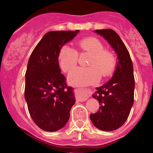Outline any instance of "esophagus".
Masks as SVG:
<instances>
[{
  "instance_id": "obj_1",
  "label": "esophagus",
  "mask_w": 153,
  "mask_h": 153,
  "mask_svg": "<svg viewBox=\"0 0 153 153\" xmlns=\"http://www.w3.org/2000/svg\"><path fill=\"white\" fill-rule=\"evenodd\" d=\"M88 98V97H82V98H80V99H79V100H80V101H85V100H86Z\"/></svg>"
}]
</instances>
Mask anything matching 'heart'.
<instances>
[{
    "instance_id": "b5f03b06",
    "label": "heart",
    "mask_w": 153,
    "mask_h": 153,
    "mask_svg": "<svg viewBox=\"0 0 153 153\" xmlns=\"http://www.w3.org/2000/svg\"><path fill=\"white\" fill-rule=\"evenodd\" d=\"M78 52L91 54L87 65L78 67L71 71L68 80L77 85H88L97 82L100 75L109 76L117 66V58L112 51L104 49L103 42L95 37H87L77 42ZM71 46L64 45L60 48L58 61L65 72H69L75 67L78 61V53Z\"/></svg>"
}]
</instances>
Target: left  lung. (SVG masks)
Wrapping results in <instances>:
<instances>
[{
  "instance_id": "obj_1",
  "label": "left lung",
  "mask_w": 153,
  "mask_h": 153,
  "mask_svg": "<svg viewBox=\"0 0 153 153\" xmlns=\"http://www.w3.org/2000/svg\"><path fill=\"white\" fill-rule=\"evenodd\" d=\"M116 51L118 57L114 76L105 85L96 88L93 97L100 107L90 118L94 126L103 131H113L120 127L127 120L134 101L135 80L130 53L120 37L111 29L97 30Z\"/></svg>"
}]
</instances>
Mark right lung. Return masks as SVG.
<instances>
[{
	"mask_svg": "<svg viewBox=\"0 0 153 153\" xmlns=\"http://www.w3.org/2000/svg\"><path fill=\"white\" fill-rule=\"evenodd\" d=\"M78 33V30L47 33L29 59L24 96L30 117L45 131L64 127L75 102L72 88L61 73L58 54L60 48Z\"/></svg>",
	"mask_w": 153,
	"mask_h": 153,
	"instance_id": "right-lung-1",
	"label": "right lung"
}]
</instances>
